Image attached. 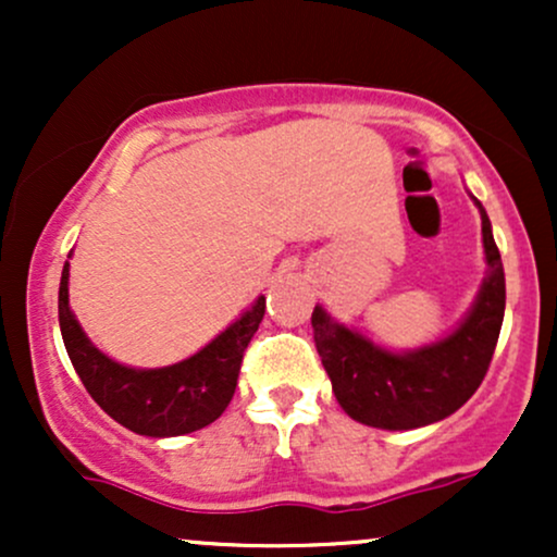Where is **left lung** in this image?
<instances>
[{"mask_svg": "<svg viewBox=\"0 0 557 557\" xmlns=\"http://www.w3.org/2000/svg\"><path fill=\"white\" fill-rule=\"evenodd\" d=\"M476 207L490 277L471 314L450 337L395 356L332 322L319 306L311 314L332 393L350 419L380 430H413L450 417L482 385L503 327L505 274L487 212L479 201Z\"/></svg>", "mask_w": 557, "mask_h": 557, "instance_id": "1", "label": "left lung"}]
</instances>
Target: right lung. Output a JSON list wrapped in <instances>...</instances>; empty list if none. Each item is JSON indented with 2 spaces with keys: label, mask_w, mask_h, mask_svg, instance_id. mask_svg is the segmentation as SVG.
<instances>
[{
  "label": "right lung",
  "mask_w": 557,
  "mask_h": 557,
  "mask_svg": "<svg viewBox=\"0 0 557 557\" xmlns=\"http://www.w3.org/2000/svg\"><path fill=\"white\" fill-rule=\"evenodd\" d=\"M259 298L233 327L196 356L164 369H127L88 343L67 306V261L60 280V330L67 356L88 395L117 424L146 437H177L222 417L238 387L243 354L264 319Z\"/></svg>",
  "instance_id": "add662e5"
}]
</instances>
